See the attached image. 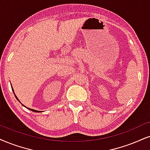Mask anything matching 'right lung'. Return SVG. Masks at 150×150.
<instances>
[{"mask_svg":"<svg viewBox=\"0 0 150 150\" xmlns=\"http://www.w3.org/2000/svg\"><path fill=\"white\" fill-rule=\"evenodd\" d=\"M12 90L13 91V93H14V96H15V97H16V100H18V102H20V100L18 99V98H17V96H16V95H15V93H14V89H13V88H12ZM21 105H22L23 106V107H25V105H23V104L21 103ZM26 108H27V109H30V111H34V112H37V113H39V112H41V111H37V110H35V109H30V108H28V107H26Z\"/></svg>","mask_w":150,"mask_h":150,"instance_id":"right-lung-1","label":"right lung"}]
</instances>
